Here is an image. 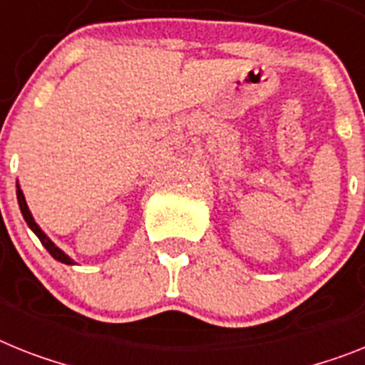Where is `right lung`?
Returning a JSON list of instances; mask_svg holds the SVG:
<instances>
[{
	"mask_svg": "<svg viewBox=\"0 0 365 365\" xmlns=\"http://www.w3.org/2000/svg\"><path fill=\"white\" fill-rule=\"evenodd\" d=\"M16 197H18V206H20L21 215H24V219H26L27 226H29V228H31L33 232H35V235H36V237H38V240H41V243L44 245L46 250H48V252H50L51 256H53V258L57 259V262L66 263V265H73V259L70 258V256H66V254H64L63 250H61L59 247H57V245H55L53 241H51L50 237H48V235L44 234V232H42L41 226L36 225L35 219H33V215H31V211H29V207H27L26 197H24V192H21L20 185H16Z\"/></svg>",
	"mask_w": 365,
	"mask_h": 365,
	"instance_id": "obj_1",
	"label": "right lung"
}]
</instances>
